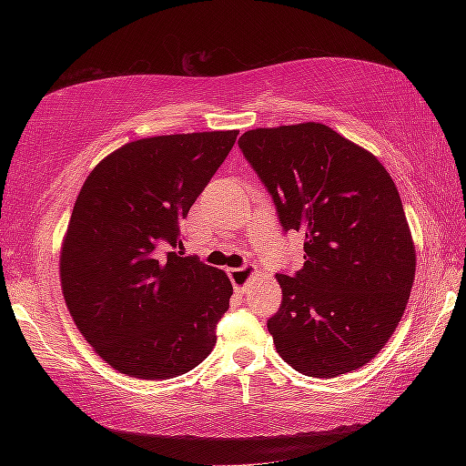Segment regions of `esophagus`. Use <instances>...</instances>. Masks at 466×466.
Wrapping results in <instances>:
<instances>
[{
    "mask_svg": "<svg viewBox=\"0 0 466 466\" xmlns=\"http://www.w3.org/2000/svg\"><path fill=\"white\" fill-rule=\"evenodd\" d=\"M228 275H230V281L234 283L236 289L244 291L250 283V279L258 275V269L255 265H244V267H236V269H228Z\"/></svg>",
    "mask_w": 466,
    "mask_h": 466,
    "instance_id": "obj_1",
    "label": "esophagus"
}]
</instances>
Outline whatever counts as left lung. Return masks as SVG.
I'll return each mask as SVG.
<instances>
[{"mask_svg":"<svg viewBox=\"0 0 466 466\" xmlns=\"http://www.w3.org/2000/svg\"><path fill=\"white\" fill-rule=\"evenodd\" d=\"M238 146L286 232L304 236V265L278 273L281 306L267 320L299 374L335 378L382 350L415 279V244L397 187L378 157L322 123L250 129Z\"/></svg>","mask_w":466,"mask_h":466,"instance_id":"left-lung-1","label":"left lung"}]
</instances>
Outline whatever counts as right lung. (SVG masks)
Returning a JSON list of instances; mask_svg holds the SVG:
<instances>
[{
  "mask_svg": "<svg viewBox=\"0 0 466 466\" xmlns=\"http://www.w3.org/2000/svg\"><path fill=\"white\" fill-rule=\"evenodd\" d=\"M236 136L131 141L96 164L77 195L59 258L63 298L86 341L121 374L168 380L214 350L232 283L175 248Z\"/></svg>",
  "mask_w": 466,
  "mask_h": 466,
  "instance_id": "1",
  "label": "right lung"
}]
</instances>
